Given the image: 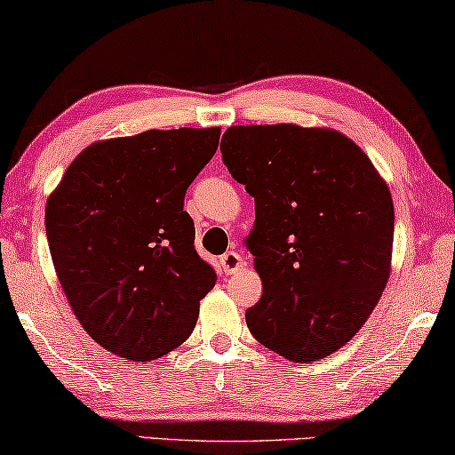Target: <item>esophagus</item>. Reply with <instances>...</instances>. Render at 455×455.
Returning a JSON list of instances; mask_svg holds the SVG:
<instances>
[{
	"label": "esophagus",
	"mask_w": 455,
	"mask_h": 455,
	"mask_svg": "<svg viewBox=\"0 0 455 455\" xmlns=\"http://www.w3.org/2000/svg\"><path fill=\"white\" fill-rule=\"evenodd\" d=\"M220 264H221V268L228 272V275H232V272L240 270L243 264H246V260H243V258L237 254L235 250H229V251H226V254L220 258Z\"/></svg>",
	"instance_id": "1"
}]
</instances>
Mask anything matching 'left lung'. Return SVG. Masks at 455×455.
<instances>
[{
    "label": "left lung",
    "mask_w": 455,
    "mask_h": 455,
    "mask_svg": "<svg viewBox=\"0 0 455 455\" xmlns=\"http://www.w3.org/2000/svg\"><path fill=\"white\" fill-rule=\"evenodd\" d=\"M221 155L254 197L246 246L262 297L250 333L292 362L346 346L387 286L395 207L388 185L358 144L331 128L232 125Z\"/></svg>",
    "instance_id": "1"
}]
</instances>
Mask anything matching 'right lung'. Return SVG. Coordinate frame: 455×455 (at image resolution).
I'll return each instance as SVG.
<instances>
[{"mask_svg":"<svg viewBox=\"0 0 455 455\" xmlns=\"http://www.w3.org/2000/svg\"><path fill=\"white\" fill-rule=\"evenodd\" d=\"M220 128L148 130L87 146L46 201V235L68 305L91 339L148 362L191 335L215 272L195 250L188 185Z\"/></svg>","mask_w":455,"mask_h":455,"instance_id":"obj_1","label":"right lung"}]
</instances>
